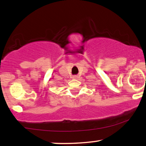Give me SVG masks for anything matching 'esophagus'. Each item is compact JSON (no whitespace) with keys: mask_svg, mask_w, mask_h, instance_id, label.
Here are the masks:
<instances>
[{"mask_svg":"<svg viewBox=\"0 0 146 146\" xmlns=\"http://www.w3.org/2000/svg\"><path fill=\"white\" fill-rule=\"evenodd\" d=\"M78 78H79V77H78L77 75H75L73 77V79H78Z\"/></svg>","mask_w":146,"mask_h":146,"instance_id":"esophagus-1","label":"esophagus"}]
</instances>
